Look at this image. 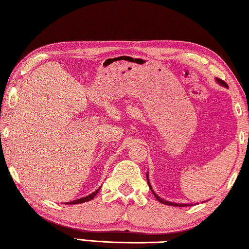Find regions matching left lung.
I'll return each instance as SVG.
<instances>
[{
  "instance_id": "left-lung-1",
  "label": "left lung",
  "mask_w": 249,
  "mask_h": 249,
  "mask_svg": "<svg viewBox=\"0 0 249 249\" xmlns=\"http://www.w3.org/2000/svg\"><path fill=\"white\" fill-rule=\"evenodd\" d=\"M215 80H216V82H217L218 84H221L222 87L229 88V87H227V84H226L224 81H223V80H221V79H217V78H216ZM146 177H147V183H148V185H149V188H150L151 192H153V195L155 196L156 199H157V200L160 202V203H162V204H166V205H171V206H179V208H181V206H192V205H193L192 203H189V204H188V203H187V204H185V203H176V202H170V201H166V200H163L162 197H160L158 195H156L155 191L153 190V187H151V184H150V181H149V178H148V177H149L148 172H147ZM203 202H204V201H203Z\"/></svg>"
}]
</instances>
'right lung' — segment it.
Segmentation results:
<instances>
[{"instance_id":"right-lung-1","label":"right lung","mask_w":249,"mask_h":249,"mask_svg":"<svg viewBox=\"0 0 249 249\" xmlns=\"http://www.w3.org/2000/svg\"><path fill=\"white\" fill-rule=\"evenodd\" d=\"M100 189H101V187H100L99 189H96V190H95L94 192H92L91 195H89V196H83V197H80V199H77V200H74V201L66 202L65 204H80V203H84V202L91 201L92 199H94V196H95L96 195H98L99 191H100Z\"/></svg>"}]
</instances>
